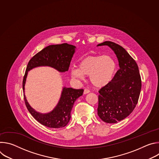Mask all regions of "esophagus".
<instances>
[{
	"mask_svg": "<svg viewBox=\"0 0 159 159\" xmlns=\"http://www.w3.org/2000/svg\"><path fill=\"white\" fill-rule=\"evenodd\" d=\"M90 93V90H89V89H84V94H88V93Z\"/></svg>",
	"mask_w": 159,
	"mask_h": 159,
	"instance_id": "esophagus-1",
	"label": "esophagus"
}]
</instances>
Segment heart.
Masks as SVG:
<instances>
[{
    "label": "heart",
    "instance_id": "b5f03b06",
    "mask_svg": "<svg viewBox=\"0 0 159 159\" xmlns=\"http://www.w3.org/2000/svg\"><path fill=\"white\" fill-rule=\"evenodd\" d=\"M77 66L71 69L72 77L82 79L84 75H89L90 82L97 87L109 84L116 70L115 60L108 55L87 56L79 61Z\"/></svg>",
    "mask_w": 159,
    "mask_h": 159
}]
</instances>
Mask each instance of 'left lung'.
<instances>
[{"label": "left lung", "instance_id": "obj_1", "mask_svg": "<svg viewBox=\"0 0 159 159\" xmlns=\"http://www.w3.org/2000/svg\"><path fill=\"white\" fill-rule=\"evenodd\" d=\"M109 46L116 55L120 69L111 81L99 90L98 115L107 123H116L128 116L137 104L142 88L139 66L120 45L104 41L98 46Z\"/></svg>", "mask_w": 159, "mask_h": 159}]
</instances>
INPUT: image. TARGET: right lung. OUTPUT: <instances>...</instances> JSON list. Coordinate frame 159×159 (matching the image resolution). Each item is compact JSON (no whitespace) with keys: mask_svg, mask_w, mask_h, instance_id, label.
Segmentation results:
<instances>
[{"mask_svg":"<svg viewBox=\"0 0 159 159\" xmlns=\"http://www.w3.org/2000/svg\"><path fill=\"white\" fill-rule=\"evenodd\" d=\"M75 47L72 44L63 43L50 45L33 56L29 61L22 80V89L25 85L28 71L38 66H50L59 72H64L69 70ZM84 89H75L64 87L61 96L57 107L48 114H40L35 111L28 104L24 94L26 107L33 117L41 125L53 128L65 126L71 118V111L76 99L82 95Z\"/></svg>","mask_w":159,"mask_h":159,"instance_id":"1","label":"right lung"}]
</instances>
